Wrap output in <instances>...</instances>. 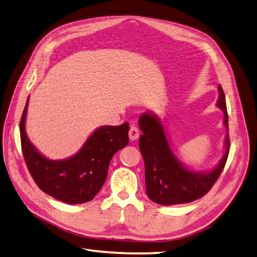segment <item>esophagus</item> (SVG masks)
Wrapping results in <instances>:
<instances>
[{
	"label": "esophagus",
	"instance_id": "obj_1",
	"mask_svg": "<svg viewBox=\"0 0 257 257\" xmlns=\"http://www.w3.org/2000/svg\"><path fill=\"white\" fill-rule=\"evenodd\" d=\"M129 138L131 141H135L139 138V129H138V127L135 126V124H133L129 129Z\"/></svg>",
	"mask_w": 257,
	"mask_h": 257
}]
</instances>
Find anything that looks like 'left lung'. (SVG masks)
Wrapping results in <instances>:
<instances>
[{
    "label": "left lung",
    "mask_w": 257,
    "mask_h": 257,
    "mask_svg": "<svg viewBox=\"0 0 257 257\" xmlns=\"http://www.w3.org/2000/svg\"><path fill=\"white\" fill-rule=\"evenodd\" d=\"M219 97L217 105L223 110L225 126L228 130V113L225 93L218 87ZM139 148L146 167L147 194L153 202L161 205L190 203L205 195L219 178L226 165L230 150L229 134L226 136V153L213 172L199 174L190 172L181 165L169 148L165 131L159 118L146 113L139 118Z\"/></svg>",
    "instance_id": "obj_1"
}]
</instances>
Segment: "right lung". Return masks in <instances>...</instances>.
Here are the masks:
<instances>
[{
  "label": "right lung",
  "mask_w": 257,
  "mask_h": 257,
  "mask_svg": "<svg viewBox=\"0 0 257 257\" xmlns=\"http://www.w3.org/2000/svg\"><path fill=\"white\" fill-rule=\"evenodd\" d=\"M27 106L28 101L19 128L24 159L32 179L43 192L62 202L81 204L91 201L106 180L111 157L129 143V123L98 128L75 156L51 161L39 153L26 136Z\"/></svg>",
  "instance_id": "right-lung-1"
}]
</instances>
